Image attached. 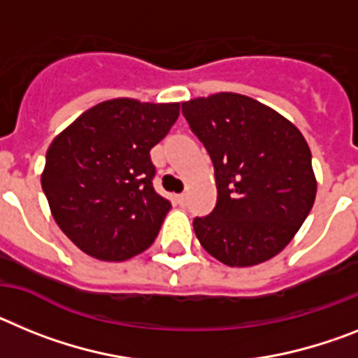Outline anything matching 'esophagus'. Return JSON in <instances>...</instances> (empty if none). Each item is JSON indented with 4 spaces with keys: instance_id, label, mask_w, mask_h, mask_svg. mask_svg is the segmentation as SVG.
<instances>
[{
    "instance_id": "obj_1",
    "label": "esophagus",
    "mask_w": 358,
    "mask_h": 358,
    "mask_svg": "<svg viewBox=\"0 0 358 358\" xmlns=\"http://www.w3.org/2000/svg\"><path fill=\"white\" fill-rule=\"evenodd\" d=\"M176 201H178L180 205H187V194H185V192H183V194H178V196H176Z\"/></svg>"
}]
</instances>
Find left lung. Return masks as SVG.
<instances>
[{"label": "left lung", "mask_w": 358, "mask_h": 358, "mask_svg": "<svg viewBox=\"0 0 358 358\" xmlns=\"http://www.w3.org/2000/svg\"><path fill=\"white\" fill-rule=\"evenodd\" d=\"M214 166L217 200L194 217L198 241L227 266L259 265L292 241L315 201L303 133L247 95L222 92L182 102Z\"/></svg>", "instance_id": "1"}]
</instances>
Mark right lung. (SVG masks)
Here are the masks:
<instances>
[{
  "mask_svg": "<svg viewBox=\"0 0 358 358\" xmlns=\"http://www.w3.org/2000/svg\"><path fill=\"white\" fill-rule=\"evenodd\" d=\"M178 115V102L111 99L52 141L43 191L59 229L83 252L126 261L151 247L171 203L153 189L149 151Z\"/></svg>",
  "mask_w": 358,
  "mask_h": 358,
  "instance_id": "add662e5",
  "label": "right lung"
}]
</instances>
